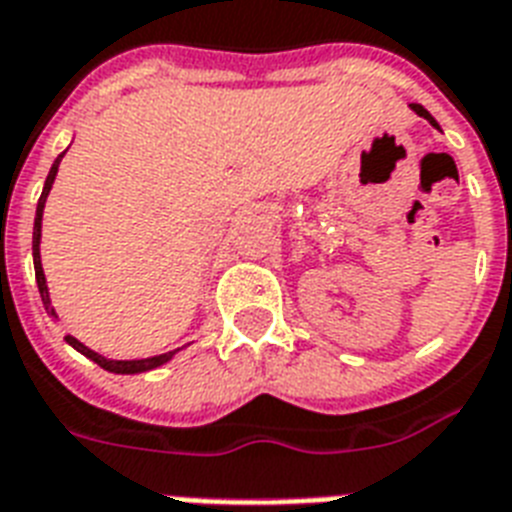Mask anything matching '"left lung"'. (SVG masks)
Returning <instances> with one entry per match:
<instances>
[{
  "label": "left lung",
  "mask_w": 512,
  "mask_h": 512,
  "mask_svg": "<svg viewBox=\"0 0 512 512\" xmlns=\"http://www.w3.org/2000/svg\"><path fill=\"white\" fill-rule=\"evenodd\" d=\"M412 111H414V114H420L422 119H428V122L433 124V127H438V122H436V119H433V116H430L428 111H425V108H422V106H417V103H412Z\"/></svg>",
  "instance_id": "left-lung-1"
}]
</instances>
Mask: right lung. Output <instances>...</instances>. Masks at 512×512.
I'll list each match as a JSON object with an SVG mask.
<instances>
[{
  "label": "right lung",
  "instance_id": "add662e5",
  "mask_svg": "<svg viewBox=\"0 0 512 512\" xmlns=\"http://www.w3.org/2000/svg\"><path fill=\"white\" fill-rule=\"evenodd\" d=\"M66 154H60L58 159H55V164L50 167V175H47V180H44V188H42V196H39V204H36V217H34V244H31V249H34V271H36V287H39V295H42V303L44 308H47V313H50L52 319H58V313H55V308H52V300H50V289H47V279H44V271H42V252H39V244H42V215H44V201H47V196H50L52 191V183H55V175H58V167H60V159H63ZM68 345L71 348H76L82 356H87L90 361H95L98 366H103L106 372H114V374H140V372H148V369H156V366L167 364L172 356H175L177 350H170V353H162V356H151V358H135V361H114V358H106L100 356V353H95L92 348H87L84 342H79L76 337L68 335L66 337Z\"/></svg>",
  "mask_w": 512,
  "mask_h": 512
}]
</instances>
